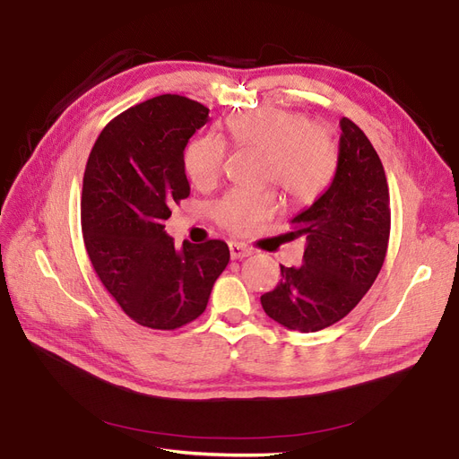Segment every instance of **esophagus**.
Segmentation results:
<instances>
[{"instance_id":"esophagus-1","label":"esophagus","mask_w":459,"mask_h":459,"mask_svg":"<svg viewBox=\"0 0 459 459\" xmlns=\"http://www.w3.org/2000/svg\"><path fill=\"white\" fill-rule=\"evenodd\" d=\"M253 251L248 247H245L243 243H230V256L233 258V260H239V258H245V256H248L251 255Z\"/></svg>"}]
</instances>
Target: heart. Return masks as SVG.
<instances>
[{
  "instance_id": "heart-1",
  "label": "heart",
  "mask_w": 459,
  "mask_h": 459,
  "mask_svg": "<svg viewBox=\"0 0 459 459\" xmlns=\"http://www.w3.org/2000/svg\"><path fill=\"white\" fill-rule=\"evenodd\" d=\"M226 128L235 145L264 151L262 179L280 187L295 203H312L331 184L339 164V147L331 130L310 122L297 110L264 107L228 118ZM226 145L216 135H201L184 151V170L189 182L212 187L221 172ZM277 197L272 189L231 191L212 206L221 228L248 233L272 216Z\"/></svg>"
}]
</instances>
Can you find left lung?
<instances>
[{
  "mask_svg": "<svg viewBox=\"0 0 459 459\" xmlns=\"http://www.w3.org/2000/svg\"><path fill=\"white\" fill-rule=\"evenodd\" d=\"M339 164L324 195L297 214L290 235H304L302 264L281 266V280L262 295L273 322L300 333L337 324L362 300L381 272L391 197L385 169L368 135L341 118Z\"/></svg>",
  "mask_w": 459,
  "mask_h": 459,
  "instance_id": "8db88e82",
  "label": "left lung"
}]
</instances>
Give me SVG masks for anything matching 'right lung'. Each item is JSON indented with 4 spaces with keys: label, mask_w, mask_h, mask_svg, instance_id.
Segmentation results:
<instances>
[{
    "label": "right lung",
    "mask_w": 459,
    "mask_h": 459,
    "mask_svg": "<svg viewBox=\"0 0 459 459\" xmlns=\"http://www.w3.org/2000/svg\"><path fill=\"white\" fill-rule=\"evenodd\" d=\"M208 108L159 95L110 120L90 152L82 233L91 266L135 324L172 331L197 319L230 262L224 241L184 243L164 231L170 208L189 197L184 151Z\"/></svg>",
    "instance_id": "obj_1"
}]
</instances>
